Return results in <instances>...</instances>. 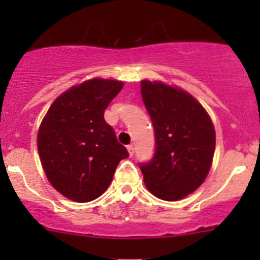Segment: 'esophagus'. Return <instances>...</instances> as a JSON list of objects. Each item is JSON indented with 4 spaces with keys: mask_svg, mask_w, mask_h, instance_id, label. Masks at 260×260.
Instances as JSON below:
<instances>
[{
    "mask_svg": "<svg viewBox=\"0 0 260 260\" xmlns=\"http://www.w3.org/2000/svg\"><path fill=\"white\" fill-rule=\"evenodd\" d=\"M127 149H128V153H129V156H133V153H135V147H133V145H128Z\"/></svg>",
    "mask_w": 260,
    "mask_h": 260,
    "instance_id": "obj_1",
    "label": "esophagus"
}]
</instances>
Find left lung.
I'll return each instance as SVG.
<instances>
[{"instance_id": "1", "label": "left lung", "mask_w": 260, "mask_h": 260, "mask_svg": "<svg viewBox=\"0 0 260 260\" xmlns=\"http://www.w3.org/2000/svg\"><path fill=\"white\" fill-rule=\"evenodd\" d=\"M141 94L156 140L151 161L140 164L143 181L158 199L177 201L208 176L215 151L214 124L204 107L182 89L142 80Z\"/></svg>"}]
</instances>
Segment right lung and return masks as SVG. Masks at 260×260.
<instances>
[{
	"label": "right lung",
	"mask_w": 260,
	"mask_h": 260,
	"mask_svg": "<svg viewBox=\"0 0 260 260\" xmlns=\"http://www.w3.org/2000/svg\"><path fill=\"white\" fill-rule=\"evenodd\" d=\"M122 88L118 80L84 81L57 96L41 122V165L54 188L70 200L88 203L99 198L120 159L129 156L104 120V111Z\"/></svg>",
	"instance_id": "add662e5"
}]
</instances>
